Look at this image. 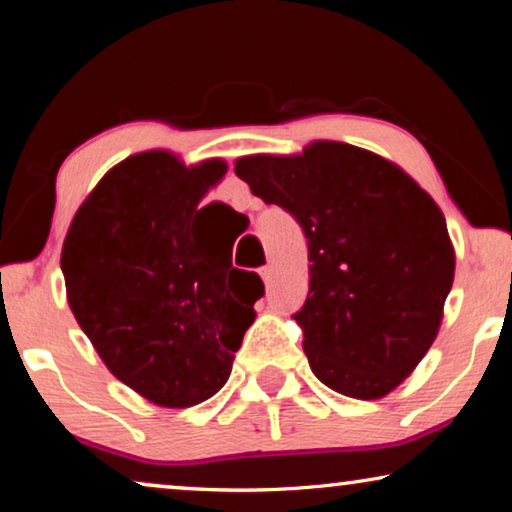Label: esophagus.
<instances>
[{
  "instance_id": "esophagus-1",
  "label": "esophagus",
  "mask_w": 512,
  "mask_h": 512,
  "mask_svg": "<svg viewBox=\"0 0 512 512\" xmlns=\"http://www.w3.org/2000/svg\"><path fill=\"white\" fill-rule=\"evenodd\" d=\"M261 277H263L265 284H270L272 277H275V268H272V265H265V268L261 270Z\"/></svg>"
}]
</instances>
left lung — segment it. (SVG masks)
Instances as JSON below:
<instances>
[{
	"label": "left lung",
	"mask_w": 512,
	"mask_h": 512,
	"mask_svg": "<svg viewBox=\"0 0 512 512\" xmlns=\"http://www.w3.org/2000/svg\"><path fill=\"white\" fill-rule=\"evenodd\" d=\"M235 174L303 226L310 291L293 319L312 373L342 396H387L429 352L454 282L436 200L391 160L331 139L242 156Z\"/></svg>",
	"instance_id": "1"
}]
</instances>
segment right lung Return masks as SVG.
Instances as JSON below:
<instances>
[{
  "mask_svg": "<svg viewBox=\"0 0 512 512\" xmlns=\"http://www.w3.org/2000/svg\"><path fill=\"white\" fill-rule=\"evenodd\" d=\"M228 165L151 149L111 167L76 209L60 268L67 303L109 373L160 408L228 382L263 282L195 226ZM233 249V247H230Z\"/></svg>",
  "mask_w": 512,
  "mask_h": 512,
  "instance_id": "1",
  "label": "right lung"
}]
</instances>
